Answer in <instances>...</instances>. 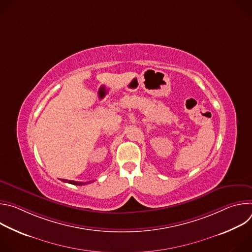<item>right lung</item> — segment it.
<instances>
[{
	"label": "right lung",
	"instance_id": "add662e5",
	"mask_svg": "<svg viewBox=\"0 0 252 252\" xmlns=\"http://www.w3.org/2000/svg\"><path fill=\"white\" fill-rule=\"evenodd\" d=\"M62 182L63 183H67L70 185L74 186H83V185H87V184H91L92 182H87V183H79V182H75V181H67V179H62Z\"/></svg>",
	"mask_w": 252,
	"mask_h": 252
}]
</instances>
